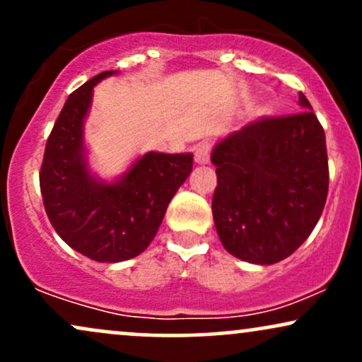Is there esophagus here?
Returning <instances> with one entry per match:
<instances>
[{"label": "esophagus", "instance_id": "34e87169", "mask_svg": "<svg viewBox=\"0 0 362 362\" xmlns=\"http://www.w3.org/2000/svg\"><path fill=\"white\" fill-rule=\"evenodd\" d=\"M194 158H195V163L199 165H207L209 163V158H211V144L209 143H201L197 144L194 149Z\"/></svg>", "mask_w": 362, "mask_h": 362}]
</instances>
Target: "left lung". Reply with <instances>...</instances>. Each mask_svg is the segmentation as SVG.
Segmentation results:
<instances>
[{
	"mask_svg": "<svg viewBox=\"0 0 362 362\" xmlns=\"http://www.w3.org/2000/svg\"><path fill=\"white\" fill-rule=\"evenodd\" d=\"M303 112L264 117L216 144L213 218L228 253L271 265L301 247L328 192L325 132L300 93Z\"/></svg>",
	"mask_w": 362,
	"mask_h": 362,
	"instance_id": "left-lung-1",
	"label": "left lung"
}]
</instances>
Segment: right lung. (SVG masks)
Masks as SVG:
<instances>
[{
    "label": "right lung",
    "mask_w": 362,
    "mask_h": 362,
    "mask_svg": "<svg viewBox=\"0 0 362 362\" xmlns=\"http://www.w3.org/2000/svg\"><path fill=\"white\" fill-rule=\"evenodd\" d=\"M103 71L74 90L45 144L40 192L49 221L73 250L97 262H122L148 248L167 207L192 172V153L149 151L117 180L90 172L83 126Z\"/></svg>",
    "instance_id": "add662e5"
}]
</instances>
